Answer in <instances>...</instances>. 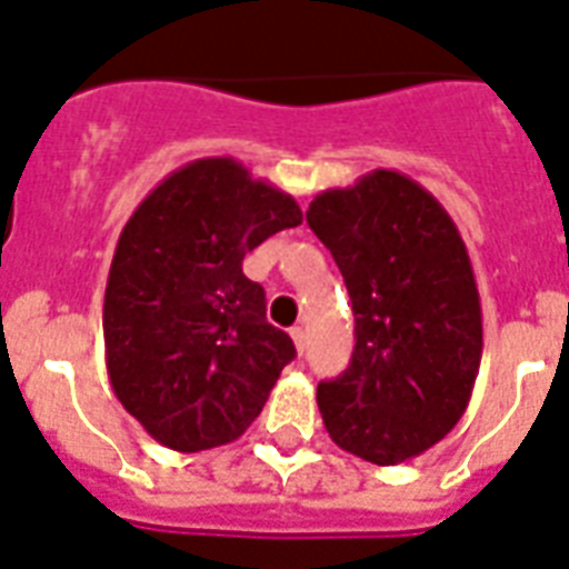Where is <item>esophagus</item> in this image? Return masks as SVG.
I'll list each match as a JSON object with an SVG mask.
<instances>
[{"label": "esophagus", "instance_id": "obj_1", "mask_svg": "<svg viewBox=\"0 0 569 569\" xmlns=\"http://www.w3.org/2000/svg\"><path fill=\"white\" fill-rule=\"evenodd\" d=\"M292 340L298 355H303V349H307V331H303V328H292Z\"/></svg>", "mask_w": 569, "mask_h": 569}]
</instances>
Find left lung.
<instances>
[{
  "mask_svg": "<svg viewBox=\"0 0 569 569\" xmlns=\"http://www.w3.org/2000/svg\"><path fill=\"white\" fill-rule=\"evenodd\" d=\"M307 223L355 313L352 361L316 390L325 429L355 457L400 466L457 427L480 370L483 313L466 241L439 199L393 169L322 190Z\"/></svg>",
  "mask_w": 569,
  "mask_h": 569,
  "instance_id": "left-lung-1",
  "label": "left lung"
}]
</instances>
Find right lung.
Instances as JSON below:
<instances>
[{"label": "right lung", "instance_id": "1", "mask_svg": "<svg viewBox=\"0 0 569 569\" xmlns=\"http://www.w3.org/2000/svg\"><path fill=\"white\" fill-rule=\"evenodd\" d=\"M298 223L289 193L238 160L202 158L169 172L121 229L103 295L107 372L163 448H220L259 418L295 346L241 262Z\"/></svg>", "mask_w": 569, "mask_h": 569}]
</instances>
